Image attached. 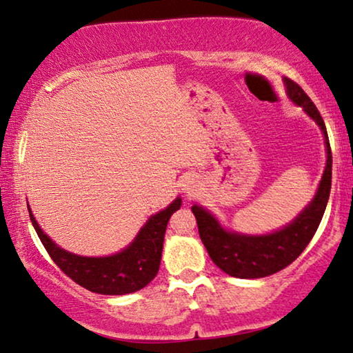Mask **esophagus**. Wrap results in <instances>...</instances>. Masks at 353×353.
<instances>
[{
  "label": "esophagus",
  "mask_w": 353,
  "mask_h": 353,
  "mask_svg": "<svg viewBox=\"0 0 353 353\" xmlns=\"http://www.w3.org/2000/svg\"><path fill=\"white\" fill-rule=\"evenodd\" d=\"M181 188L187 196H195L198 190H200V181H196V177L193 176H187L182 179Z\"/></svg>",
  "instance_id": "obj_1"
}]
</instances>
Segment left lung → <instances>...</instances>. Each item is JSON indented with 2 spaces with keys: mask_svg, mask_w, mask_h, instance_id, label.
<instances>
[{
  "mask_svg": "<svg viewBox=\"0 0 353 353\" xmlns=\"http://www.w3.org/2000/svg\"><path fill=\"white\" fill-rule=\"evenodd\" d=\"M285 84L291 101L304 108L307 115L323 131L327 153L326 168L319 190L310 205L304 208V211L291 224L269 235H243V233L227 232L211 212L198 205L192 206V212L196 217L198 232H200V238L208 250V254L221 270L230 276H269L294 262L314 238L321 217L325 214L327 198H330L332 157L325 121L319 108L299 84L290 78H285Z\"/></svg>",
  "mask_w": 353,
  "mask_h": 353,
  "instance_id": "obj_1",
  "label": "left lung"
}]
</instances>
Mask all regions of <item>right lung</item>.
I'll use <instances>...</instances> for the list:
<instances>
[{
    "instance_id": "obj_1",
    "label": "right lung",
    "mask_w": 353,
    "mask_h": 353,
    "mask_svg": "<svg viewBox=\"0 0 353 353\" xmlns=\"http://www.w3.org/2000/svg\"><path fill=\"white\" fill-rule=\"evenodd\" d=\"M182 205L176 198L166 210L153 214L126 250L107 257H84L59 248L41 228L30 211V221L48 254L67 276L79 286L99 294H129L147 286L157 276L161 262L166 225L172 212Z\"/></svg>"
}]
</instances>
